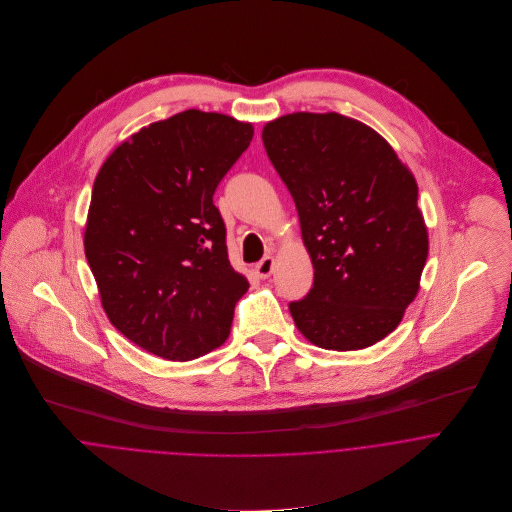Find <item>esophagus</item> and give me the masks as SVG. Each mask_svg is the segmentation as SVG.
<instances>
[{"label":"esophagus","mask_w":512,"mask_h":512,"mask_svg":"<svg viewBox=\"0 0 512 512\" xmlns=\"http://www.w3.org/2000/svg\"><path fill=\"white\" fill-rule=\"evenodd\" d=\"M274 264H276V260H274L272 256H266V258H262V260L256 264V268H254L256 276H258V278H262V280L270 278V274L274 272Z\"/></svg>","instance_id":"34e87169"}]
</instances>
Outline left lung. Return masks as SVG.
<instances>
[{"label":"left lung","instance_id":"obj_1","mask_svg":"<svg viewBox=\"0 0 512 512\" xmlns=\"http://www.w3.org/2000/svg\"><path fill=\"white\" fill-rule=\"evenodd\" d=\"M262 142L315 270L290 303L299 333L327 351L382 341L418 295L430 248L412 171L378 132L337 112L286 114Z\"/></svg>","mask_w":512,"mask_h":512}]
</instances>
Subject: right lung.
<instances>
[{"label":"right lung","mask_w":512,"mask_h":512,"mask_svg":"<svg viewBox=\"0 0 512 512\" xmlns=\"http://www.w3.org/2000/svg\"><path fill=\"white\" fill-rule=\"evenodd\" d=\"M254 128L185 110L153 122L102 163L84 254L110 323L147 353L191 361L220 347L248 280L228 260L215 189Z\"/></svg>","instance_id":"right-lung-1"}]
</instances>
